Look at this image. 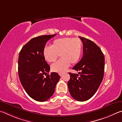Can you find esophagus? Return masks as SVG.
I'll use <instances>...</instances> for the list:
<instances>
[{"label": "esophagus", "mask_w": 122, "mask_h": 122, "mask_svg": "<svg viewBox=\"0 0 122 122\" xmlns=\"http://www.w3.org/2000/svg\"><path fill=\"white\" fill-rule=\"evenodd\" d=\"M59 76H62L64 74V73H59Z\"/></svg>", "instance_id": "34e87169"}]
</instances>
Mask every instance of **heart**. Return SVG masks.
I'll return each instance as SVG.
<instances>
[{"instance_id": "heart-1", "label": "heart", "mask_w": 122, "mask_h": 122, "mask_svg": "<svg viewBox=\"0 0 122 122\" xmlns=\"http://www.w3.org/2000/svg\"><path fill=\"white\" fill-rule=\"evenodd\" d=\"M82 51V43L79 38L64 37L54 40L51 46H45L43 51L45 59L49 63L56 61L59 55L61 59L51 65V70L63 73L70 63H78Z\"/></svg>"}]
</instances>
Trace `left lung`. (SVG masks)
I'll return each instance as SVG.
<instances>
[{
  "mask_svg": "<svg viewBox=\"0 0 122 122\" xmlns=\"http://www.w3.org/2000/svg\"><path fill=\"white\" fill-rule=\"evenodd\" d=\"M83 44V56L72 68L79 71L78 74L69 73L67 82L71 95L78 101L89 100L95 94L103 78L104 56L94 42L79 37Z\"/></svg>",
  "mask_w": 122,
  "mask_h": 122,
  "instance_id": "obj_1",
  "label": "left lung"
}]
</instances>
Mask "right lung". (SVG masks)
<instances>
[{"label":"right lung","instance_id":"add662e5","mask_svg":"<svg viewBox=\"0 0 122 122\" xmlns=\"http://www.w3.org/2000/svg\"><path fill=\"white\" fill-rule=\"evenodd\" d=\"M55 35L32 38L19 53L18 73L21 85L28 95L37 101H46L52 97L60 79L56 72L49 75L50 66L43 54L46 43Z\"/></svg>","mask_w":122,"mask_h":122}]
</instances>
